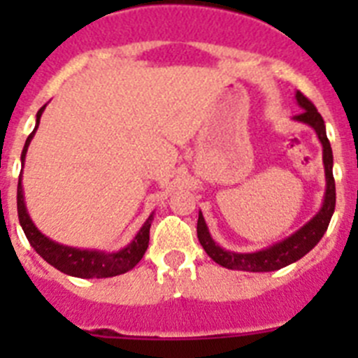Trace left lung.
I'll return each instance as SVG.
<instances>
[{
    "label": "left lung",
    "mask_w": 358,
    "mask_h": 358,
    "mask_svg": "<svg viewBox=\"0 0 358 358\" xmlns=\"http://www.w3.org/2000/svg\"><path fill=\"white\" fill-rule=\"evenodd\" d=\"M297 106L301 107V113L294 116L296 122H301L310 125L317 134L319 141L322 145V164H324V179H327V192L322 199V206L314 217L310 218L305 226H301L296 233L283 238L281 242L273 243L268 248L260 249L255 252H235L227 251L220 248L210 235V229L206 226V220L199 211L197 220V238L204 251L208 252L211 260L217 262L222 267L231 268V271H248V273H271L278 271L294 262L301 260L306 252L317 245L322 235L327 233L328 224L331 220V215L335 211V181H334V154H331L330 141L327 138V127H324V120L319 115L317 109L308 98L296 91Z\"/></svg>",
    "instance_id": "left-lung-1"
}]
</instances>
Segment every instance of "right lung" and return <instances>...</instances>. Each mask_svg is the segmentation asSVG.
Instances as JSON below:
<instances>
[{"mask_svg":"<svg viewBox=\"0 0 358 358\" xmlns=\"http://www.w3.org/2000/svg\"><path fill=\"white\" fill-rule=\"evenodd\" d=\"M46 109V106L41 107L37 110L36 116V129L31 131V134L27 138L23 152H21V166H24V157H27L28 147L30 141L36 134L37 127H39L41 115ZM17 217L19 224L23 227L24 235H27L28 242L39 256H43V260L48 262L52 267L57 271L68 274V276L75 278H113L118 274L127 273L134 267L138 262L143 258L145 251L148 248V238H150V224L154 220V213L145 220L141 229L138 231V235L132 238L131 243H127L125 248L120 249L116 252H106V251H96V249H78V248H69V245H62L59 242H53L48 236L43 235L36 227V224L31 222L30 215H28L27 204H24V194H23V185H21V176H19L17 182Z\"/></svg>","mask_w":358,"mask_h":358,"instance_id":"add662e5","label":"right lung"}]
</instances>
